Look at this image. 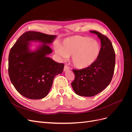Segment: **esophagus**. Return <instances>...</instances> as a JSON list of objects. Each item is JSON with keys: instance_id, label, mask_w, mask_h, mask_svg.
I'll list each match as a JSON object with an SVG mask.
<instances>
[{"instance_id": "obj_1", "label": "esophagus", "mask_w": 132, "mask_h": 132, "mask_svg": "<svg viewBox=\"0 0 132 132\" xmlns=\"http://www.w3.org/2000/svg\"><path fill=\"white\" fill-rule=\"evenodd\" d=\"M69 69H70V68H69L68 66V65H64V71H65L68 70Z\"/></svg>"}]
</instances>
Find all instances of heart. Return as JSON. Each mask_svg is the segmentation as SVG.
Returning <instances> with one entry per match:
<instances>
[{
    "instance_id": "1",
    "label": "heart",
    "mask_w": 132,
    "mask_h": 132,
    "mask_svg": "<svg viewBox=\"0 0 132 132\" xmlns=\"http://www.w3.org/2000/svg\"><path fill=\"white\" fill-rule=\"evenodd\" d=\"M55 51L63 59L71 56V62L75 68L85 69L98 58L101 45L95 39L77 35L65 39L61 46H55Z\"/></svg>"
}]
</instances>
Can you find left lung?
<instances>
[{"label": "left lung", "mask_w": 132, "mask_h": 132, "mask_svg": "<svg viewBox=\"0 0 132 132\" xmlns=\"http://www.w3.org/2000/svg\"><path fill=\"white\" fill-rule=\"evenodd\" d=\"M90 32L97 35L101 41V52L93 65L85 69H73L75 74L71 86L81 96L92 97L101 93L110 84L115 67V53L111 41L96 31Z\"/></svg>", "instance_id": "8db88e82"}]
</instances>
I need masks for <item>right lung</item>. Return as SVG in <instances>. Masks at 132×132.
Returning <instances> with one entry per match:
<instances>
[{
	"label": "right lung",
	"mask_w": 132,
	"mask_h": 132,
	"mask_svg": "<svg viewBox=\"0 0 132 132\" xmlns=\"http://www.w3.org/2000/svg\"><path fill=\"white\" fill-rule=\"evenodd\" d=\"M56 37L36 31H27L20 37L9 55L8 72L11 83L23 96L41 99L48 94L55 76L61 74L63 63L54 61L47 55L52 53L48 46ZM43 43L34 51L30 42Z\"/></svg>",
	"instance_id": "obj_1"
}]
</instances>
